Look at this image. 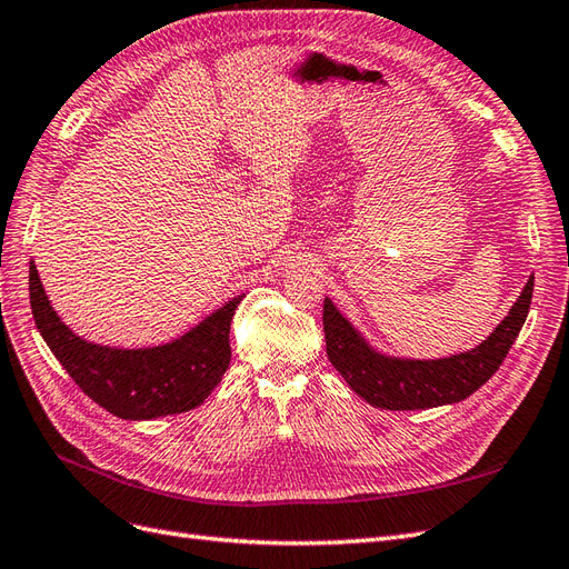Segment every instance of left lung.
<instances>
[{"label":"left lung","mask_w":569,"mask_h":569,"mask_svg":"<svg viewBox=\"0 0 569 569\" xmlns=\"http://www.w3.org/2000/svg\"><path fill=\"white\" fill-rule=\"evenodd\" d=\"M533 274L508 316L479 347L446 358H399L377 351L363 332L325 299L322 325L327 358L347 385L375 408L425 410L468 399L503 363L529 313Z\"/></svg>","instance_id":"obj_1"}]
</instances>
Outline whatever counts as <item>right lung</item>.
Here are the masks:
<instances>
[{
  "label": "right lung",
  "instance_id": "obj_1",
  "mask_svg": "<svg viewBox=\"0 0 569 569\" xmlns=\"http://www.w3.org/2000/svg\"><path fill=\"white\" fill-rule=\"evenodd\" d=\"M30 308L38 330L71 380L123 420H157L201 406L230 368V322L242 297L216 308L182 337L144 349L104 347L78 337L47 299L30 261Z\"/></svg>",
  "mask_w": 569,
  "mask_h": 569
}]
</instances>
